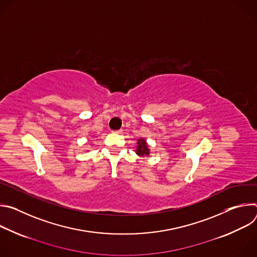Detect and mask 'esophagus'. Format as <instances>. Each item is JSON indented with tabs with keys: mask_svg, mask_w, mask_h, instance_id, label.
<instances>
[{
	"mask_svg": "<svg viewBox=\"0 0 257 257\" xmlns=\"http://www.w3.org/2000/svg\"><path fill=\"white\" fill-rule=\"evenodd\" d=\"M114 133H117V134H121L122 132H123V130L122 129H119V130H115V131H113Z\"/></svg>",
	"mask_w": 257,
	"mask_h": 257,
	"instance_id": "34e87169",
	"label": "esophagus"
}]
</instances>
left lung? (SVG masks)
I'll use <instances>...</instances> for the list:
<instances>
[{
	"label": "left lung",
	"instance_id": "8db88e82",
	"mask_svg": "<svg viewBox=\"0 0 257 257\" xmlns=\"http://www.w3.org/2000/svg\"><path fill=\"white\" fill-rule=\"evenodd\" d=\"M136 154L139 157H144V156H149L150 155V149H149V146H148V143H146V141L143 138H140L137 141Z\"/></svg>",
	"mask_w": 257,
	"mask_h": 257
}]
</instances>
